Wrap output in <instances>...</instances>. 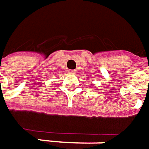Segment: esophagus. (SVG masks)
<instances>
[{"instance_id": "1", "label": "esophagus", "mask_w": 149, "mask_h": 149, "mask_svg": "<svg viewBox=\"0 0 149 149\" xmlns=\"http://www.w3.org/2000/svg\"><path fill=\"white\" fill-rule=\"evenodd\" d=\"M69 74H75L76 71L75 70H69Z\"/></svg>"}]
</instances>
